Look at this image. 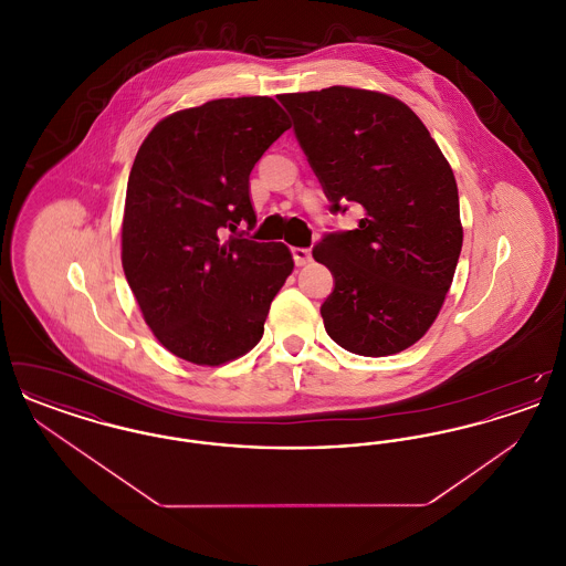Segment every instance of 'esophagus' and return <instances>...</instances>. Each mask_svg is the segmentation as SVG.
<instances>
[{"instance_id": "esophagus-1", "label": "esophagus", "mask_w": 566, "mask_h": 566, "mask_svg": "<svg viewBox=\"0 0 566 566\" xmlns=\"http://www.w3.org/2000/svg\"><path fill=\"white\" fill-rule=\"evenodd\" d=\"M293 259H295L296 268L310 265L312 263V252H310V248H293Z\"/></svg>"}]
</instances>
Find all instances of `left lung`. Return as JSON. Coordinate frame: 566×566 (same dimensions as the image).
<instances>
[{"label": "left lung", "instance_id": "8db88e82", "mask_svg": "<svg viewBox=\"0 0 566 566\" xmlns=\"http://www.w3.org/2000/svg\"><path fill=\"white\" fill-rule=\"evenodd\" d=\"M331 201L363 208L326 233L314 259L335 289L321 307L328 337L360 356L413 346L434 323L462 248L454 171L424 123L397 97L328 86L277 97Z\"/></svg>", "mask_w": 566, "mask_h": 566}]
</instances>
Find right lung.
Wrapping results in <instances>:
<instances>
[{"label":"right lung","instance_id":"obj_1","mask_svg":"<svg viewBox=\"0 0 566 566\" xmlns=\"http://www.w3.org/2000/svg\"><path fill=\"white\" fill-rule=\"evenodd\" d=\"M286 129L271 97L214 99L163 118L135 155L123 270L144 321L178 358L218 367L263 337L295 263L284 243L248 240L240 227L256 224L250 171Z\"/></svg>","mask_w":566,"mask_h":566}]
</instances>
